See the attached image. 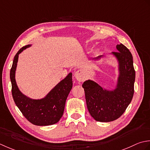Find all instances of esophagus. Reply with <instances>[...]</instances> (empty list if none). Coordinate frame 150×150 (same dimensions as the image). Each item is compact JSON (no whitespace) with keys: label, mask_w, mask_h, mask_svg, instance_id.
<instances>
[{"label":"esophagus","mask_w":150,"mask_h":150,"mask_svg":"<svg viewBox=\"0 0 150 150\" xmlns=\"http://www.w3.org/2000/svg\"><path fill=\"white\" fill-rule=\"evenodd\" d=\"M75 78L76 79H77L78 81H82L83 79V74H82V72L80 70L79 71H77L75 72Z\"/></svg>","instance_id":"esophagus-1"}]
</instances>
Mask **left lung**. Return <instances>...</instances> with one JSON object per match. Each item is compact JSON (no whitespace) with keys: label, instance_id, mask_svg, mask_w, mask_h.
Here are the masks:
<instances>
[{"label":"left lung","instance_id":"1","mask_svg":"<svg viewBox=\"0 0 150 150\" xmlns=\"http://www.w3.org/2000/svg\"><path fill=\"white\" fill-rule=\"evenodd\" d=\"M117 52L111 54L118 64V77L115 88L108 89L91 79L82 85L88 111L94 120L109 122L117 120L126 111L134 94L135 71L132 54L124 45H117ZM103 56L94 58L100 61Z\"/></svg>","mask_w":150,"mask_h":150}]
</instances>
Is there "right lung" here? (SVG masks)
Here are the masks:
<instances>
[{
    "mask_svg": "<svg viewBox=\"0 0 150 150\" xmlns=\"http://www.w3.org/2000/svg\"><path fill=\"white\" fill-rule=\"evenodd\" d=\"M32 45L21 48L14 57L10 71L12 96L17 108L30 122L36 126H50L62 117L67 98L72 87V73L69 72L42 98L33 99L24 94L17 86L15 72L19 55Z\"/></svg>",
    "mask_w": 150,
    "mask_h": 150,
    "instance_id": "obj_1",
    "label": "right lung"
}]
</instances>
